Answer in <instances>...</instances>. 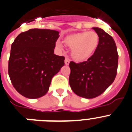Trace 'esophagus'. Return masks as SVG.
I'll return each instance as SVG.
<instances>
[{"mask_svg":"<svg viewBox=\"0 0 132 132\" xmlns=\"http://www.w3.org/2000/svg\"><path fill=\"white\" fill-rule=\"evenodd\" d=\"M69 62H70V61H69V60L68 58H65V64L66 65H69Z\"/></svg>","mask_w":132,"mask_h":132,"instance_id":"esophagus-1","label":"esophagus"}]
</instances>
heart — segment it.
<instances>
[{
  "label": "heart",
  "mask_w": 132,
  "mask_h": 132,
  "mask_svg": "<svg viewBox=\"0 0 132 132\" xmlns=\"http://www.w3.org/2000/svg\"><path fill=\"white\" fill-rule=\"evenodd\" d=\"M99 43V37L95 32H82L67 36L64 43L71 48V56L74 60L78 61H85L89 58ZM57 49L63 50V46L60 41H57Z\"/></svg>",
  "instance_id": "1"
}]
</instances>
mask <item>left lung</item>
Returning <instances> with one entry per match:
<instances>
[{"instance_id": "left-lung-1", "label": "left lung", "mask_w": 132, "mask_h": 132, "mask_svg": "<svg viewBox=\"0 0 132 132\" xmlns=\"http://www.w3.org/2000/svg\"><path fill=\"white\" fill-rule=\"evenodd\" d=\"M99 37L93 55L87 61L76 63L71 61L69 84L78 96L93 98L101 95L115 80L119 56L115 41L104 30L93 28Z\"/></svg>"}]
</instances>
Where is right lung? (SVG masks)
<instances>
[{
  "instance_id": "add662e5",
  "label": "right lung",
  "mask_w": 132,
  "mask_h": 132,
  "mask_svg": "<svg viewBox=\"0 0 132 132\" xmlns=\"http://www.w3.org/2000/svg\"><path fill=\"white\" fill-rule=\"evenodd\" d=\"M60 32L30 29L18 35L11 46L8 74L17 91L28 98L46 95L53 76L65 64L54 54Z\"/></svg>"
}]
</instances>
